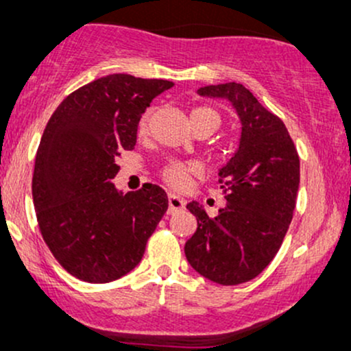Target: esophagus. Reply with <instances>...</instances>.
<instances>
[{"mask_svg": "<svg viewBox=\"0 0 351 351\" xmlns=\"http://www.w3.org/2000/svg\"><path fill=\"white\" fill-rule=\"evenodd\" d=\"M185 200L177 193H169V213H177V211L184 210Z\"/></svg>", "mask_w": 351, "mask_h": 351, "instance_id": "esophagus-1", "label": "esophagus"}]
</instances>
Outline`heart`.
Wrapping results in <instances>:
<instances>
[{"label": "heart", "instance_id": "heart-1", "mask_svg": "<svg viewBox=\"0 0 351 351\" xmlns=\"http://www.w3.org/2000/svg\"><path fill=\"white\" fill-rule=\"evenodd\" d=\"M149 117H151V112H145V114L141 115L140 123H138V133H140V135H146V132H148ZM190 120H192V125L210 123L213 125L215 130L219 127V123H221V117H219L218 112L206 106L193 109L192 114H190ZM198 172H200V167H198L195 162L171 161L164 166L162 177L166 182L174 185V187L184 189L189 185L190 177L198 174Z\"/></svg>", "mask_w": 351, "mask_h": 351}]
</instances>
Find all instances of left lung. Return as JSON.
I'll list each match as a JSON object with an SVG mask.
<instances>
[{
    "label": "left lung",
    "instance_id": "obj_1",
    "mask_svg": "<svg viewBox=\"0 0 351 351\" xmlns=\"http://www.w3.org/2000/svg\"><path fill=\"white\" fill-rule=\"evenodd\" d=\"M203 97L226 99L241 120L239 146L218 171L226 206L210 218L190 202L198 228L185 257L205 278L224 287L261 275L281 247L300 189V156L281 120L242 84L205 86Z\"/></svg>",
    "mask_w": 351,
    "mask_h": 351
}]
</instances>
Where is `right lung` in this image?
Segmentation results:
<instances>
[{
  "label": "right lung",
  "mask_w": 351,
  "mask_h": 351,
  "mask_svg": "<svg viewBox=\"0 0 351 351\" xmlns=\"http://www.w3.org/2000/svg\"><path fill=\"white\" fill-rule=\"evenodd\" d=\"M174 83L99 77L70 94L47 123L36 156L34 206L43 241L68 274L88 283L122 278L141 262L167 210L159 185L123 193L112 182L136 145L141 115Z\"/></svg>",
  "instance_id": "1"
}]
</instances>
